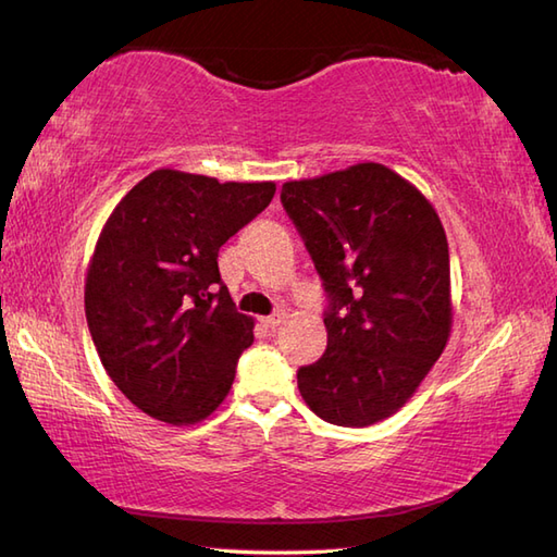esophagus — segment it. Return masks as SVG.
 <instances>
[{
    "label": "esophagus",
    "mask_w": 557,
    "mask_h": 557,
    "mask_svg": "<svg viewBox=\"0 0 557 557\" xmlns=\"http://www.w3.org/2000/svg\"><path fill=\"white\" fill-rule=\"evenodd\" d=\"M282 318H285V313H275V315H265V318H260V323H263L265 327H277L280 323H282Z\"/></svg>",
    "instance_id": "1"
}]
</instances>
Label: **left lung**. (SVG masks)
Here are the masks:
<instances>
[{"label": "left lung", "instance_id": "1", "mask_svg": "<svg viewBox=\"0 0 557 557\" xmlns=\"http://www.w3.org/2000/svg\"><path fill=\"white\" fill-rule=\"evenodd\" d=\"M330 294L327 349L297 373L323 421L363 429L393 417L453 330L449 251L431 200L381 162L282 184Z\"/></svg>", "mask_w": 557, "mask_h": 557}]
</instances>
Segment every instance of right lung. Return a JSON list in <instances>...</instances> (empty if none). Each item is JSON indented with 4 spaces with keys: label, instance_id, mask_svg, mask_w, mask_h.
<instances>
[{
    "label": "right lung",
    "instance_id": "add662e5",
    "mask_svg": "<svg viewBox=\"0 0 557 557\" xmlns=\"http://www.w3.org/2000/svg\"><path fill=\"white\" fill-rule=\"evenodd\" d=\"M272 196L275 182L162 168L104 222L83 297L90 337L112 383L148 417L194 425L227 397L253 318L234 309L218 253Z\"/></svg>",
    "mask_w": 557,
    "mask_h": 557
}]
</instances>
